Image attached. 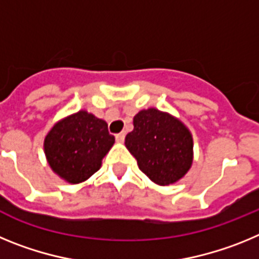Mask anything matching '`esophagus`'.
Wrapping results in <instances>:
<instances>
[{
  "instance_id": "esophagus-1",
  "label": "esophagus",
  "mask_w": 259,
  "mask_h": 259,
  "mask_svg": "<svg viewBox=\"0 0 259 259\" xmlns=\"http://www.w3.org/2000/svg\"><path fill=\"white\" fill-rule=\"evenodd\" d=\"M124 137H125L124 132H120V134L115 135V139H116V141H118V143H123V141H124Z\"/></svg>"
}]
</instances>
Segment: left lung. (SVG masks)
Here are the masks:
<instances>
[{"label":"left lung","instance_id":"8db88e82","mask_svg":"<svg viewBox=\"0 0 259 259\" xmlns=\"http://www.w3.org/2000/svg\"><path fill=\"white\" fill-rule=\"evenodd\" d=\"M125 146L150 180L168 185L182 179L192 164L193 141L182 122L157 109L141 110Z\"/></svg>","mask_w":259,"mask_h":259}]
</instances>
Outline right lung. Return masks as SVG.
Listing matches in <instances>:
<instances>
[{
  "mask_svg": "<svg viewBox=\"0 0 259 259\" xmlns=\"http://www.w3.org/2000/svg\"><path fill=\"white\" fill-rule=\"evenodd\" d=\"M114 141L106 122L79 111L52 128L44 149L53 171L66 182L77 184L98 171Z\"/></svg>",
  "mask_w": 259,
  "mask_h": 259,
  "instance_id": "obj_1",
  "label": "right lung"
}]
</instances>
